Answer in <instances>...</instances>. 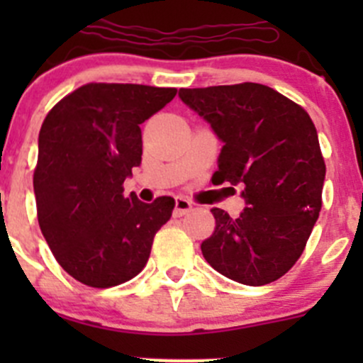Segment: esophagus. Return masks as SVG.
Here are the masks:
<instances>
[{
  "label": "esophagus",
  "instance_id": "1",
  "mask_svg": "<svg viewBox=\"0 0 363 363\" xmlns=\"http://www.w3.org/2000/svg\"><path fill=\"white\" fill-rule=\"evenodd\" d=\"M191 208H193V203L189 202V200L181 199V196H177V199H175V208H174L175 218H181V216L188 214Z\"/></svg>",
  "mask_w": 363,
  "mask_h": 363
}]
</instances>
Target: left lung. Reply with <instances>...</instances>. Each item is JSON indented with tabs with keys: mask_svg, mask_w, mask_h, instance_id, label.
Returning a JSON list of instances; mask_svg holds the SVG:
<instances>
[{
	"mask_svg": "<svg viewBox=\"0 0 363 363\" xmlns=\"http://www.w3.org/2000/svg\"><path fill=\"white\" fill-rule=\"evenodd\" d=\"M179 96L225 144L212 182L239 186L246 200L235 219L212 208L203 258L247 286L277 281L306 250L321 211L327 167L313 119L263 84L179 89Z\"/></svg>",
	"mask_w": 363,
	"mask_h": 363,
	"instance_id": "1",
	"label": "left lung"
}]
</instances>
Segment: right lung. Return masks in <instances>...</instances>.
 I'll return each instance as SVG.
<instances>
[{
    "label": "right lung",
    "instance_id": "obj_1",
    "mask_svg": "<svg viewBox=\"0 0 363 363\" xmlns=\"http://www.w3.org/2000/svg\"><path fill=\"white\" fill-rule=\"evenodd\" d=\"M175 87L91 82L57 101L38 135L33 174L38 225L61 267L82 284L111 288L147 263L175 200L144 203L123 182L142 161L140 124Z\"/></svg>",
    "mask_w": 363,
    "mask_h": 363
}]
</instances>
